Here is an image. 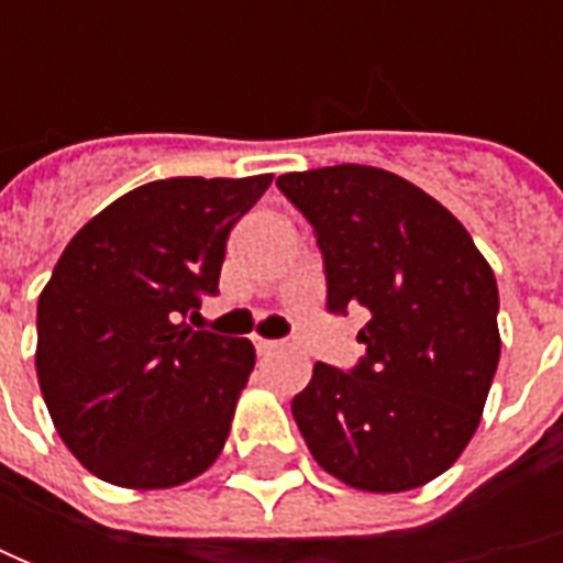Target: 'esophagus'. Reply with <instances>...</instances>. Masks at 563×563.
<instances>
[{
	"instance_id": "obj_1",
	"label": "esophagus",
	"mask_w": 563,
	"mask_h": 563,
	"mask_svg": "<svg viewBox=\"0 0 563 563\" xmlns=\"http://www.w3.org/2000/svg\"><path fill=\"white\" fill-rule=\"evenodd\" d=\"M253 344H256V351H260L263 357H266V354H275V351L282 347V344H278V341H272V338H253Z\"/></svg>"
}]
</instances>
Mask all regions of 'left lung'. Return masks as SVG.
I'll list each match as a JSON object with an SVG mask.
<instances>
[{
    "label": "left lung",
    "mask_w": 563,
    "mask_h": 563,
    "mask_svg": "<svg viewBox=\"0 0 563 563\" xmlns=\"http://www.w3.org/2000/svg\"><path fill=\"white\" fill-rule=\"evenodd\" d=\"M278 187L316 228L325 307L369 310L357 369L316 363L291 400L303 442L360 492L432 483L464 454L498 369L495 272L470 231L395 172L329 165Z\"/></svg>",
    "instance_id": "1"
}]
</instances>
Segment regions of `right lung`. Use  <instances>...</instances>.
Returning a JSON list of instances; mask_svg holds the SVG:
<instances>
[{
  "instance_id": "right-lung-1",
  "label": "right lung",
  "mask_w": 563,
  "mask_h": 563,
  "mask_svg": "<svg viewBox=\"0 0 563 563\" xmlns=\"http://www.w3.org/2000/svg\"><path fill=\"white\" fill-rule=\"evenodd\" d=\"M272 175L134 187L71 238L36 303V378L55 432L102 483L172 488L225 448L256 351L194 332L228 231Z\"/></svg>"
}]
</instances>
